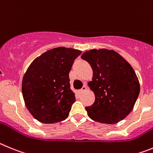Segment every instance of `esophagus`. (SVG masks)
Segmentation results:
<instances>
[{
  "instance_id": "obj_1",
  "label": "esophagus",
  "mask_w": 153,
  "mask_h": 153,
  "mask_svg": "<svg viewBox=\"0 0 153 153\" xmlns=\"http://www.w3.org/2000/svg\"><path fill=\"white\" fill-rule=\"evenodd\" d=\"M87 90V87L85 86V85H84L83 87H82V88L81 89V90H79V93L80 94H82V93H83L84 91H85Z\"/></svg>"
}]
</instances>
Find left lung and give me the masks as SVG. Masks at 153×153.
Returning <instances> with one entry per match:
<instances>
[{"instance_id": "1", "label": "left lung", "mask_w": 153, "mask_h": 153, "mask_svg": "<svg viewBox=\"0 0 153 153\" xmlns=\"http://www.w3.org/2000/svg\"><path fill=\"white\" fill-rule=\"evenodd\" d=\"M89 63L93 78L88 85L95 95V101L86 107L91 119L99 123L114 124L131 112L140 91L134 70L114 50L91 49L82 55Z\"/></svg>"}]
</instances>
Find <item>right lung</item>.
Listing matches in <instances>:
<instances>
[{
  "label": "right lung",
  "instance_id": "obj_1",
  "mask_svg": "<svg viewBox=\"0 0 153 153\" xmlns=\"http://www.w3.org/2000/svg\"><path fill=\"white\" fill-rule=\"evenodd\" d=\"M80 54L78 49L54 48L35 59L27 68L22 82L23 100L41 123H57L68 117L75 101L68 75Z\"/></svg>",
  "mask_w": 153,
  "mask_h": 153
}]
</instances>
